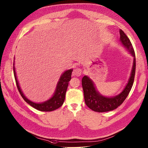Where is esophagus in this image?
<instances>
[{
	"instance_id": "esophagus-1",
	"label": "esophagus",
	"mask_w": 148,
	"mask_h": 148,
	"mask_svg": "<svg viewBox=\"0 0 148 148\" xmlns=\"http://www.w3.org/2000/svg\"><path fill=\"white\" fill-rule=\"evenodd\" d=\"M82 70L81 68H79V67H77V68L74 69L73 71V75H75V76H80L82 74Z\"/></svg>"
}]
</instances>
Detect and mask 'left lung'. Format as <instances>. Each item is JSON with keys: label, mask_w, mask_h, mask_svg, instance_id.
<instances>
[{"label": "left lung", "mask_w": 148, "mask_h": 148, "mask_svg": "<svg viewBox=\"0 0 148 148\" xmlns=\"http://www.w3.org/2000/svg\"><path fill=\"white\" fill-rule=\"evenodd\" d=\"M120 41L121 43L128 49L130 53L134 57L133 65L131 76L124 90L120 94L113 97H106L100 95L96 90L94 84L92 81V80L86 75L84 76L82 79V86L84 90V100H85L87 106L94 112H105L115 110L124 102L133 86L135 71H136L135 53L132 43L124 32L120 29Z\"/></svg>", "instance_id": "left-lung-1"}]
</instances>
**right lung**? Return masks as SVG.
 Instances as JSON below:
<instances>
[{
	"label": "right lung",
	"mask_w": 148,
	"mask_h": 148,
	"mask_svg": "<svg viewBox=\"0 0 148 148\" xmlns=\"http://www.w3.org/2000/svg\"><path fill=\"white\" fill-rule=\"evenodd\" d=\"M13 69L16 87L18 88V90L20 92V94L25 102H27L29 105H30L32 107L36 108L38 110H40L41 112H51L59 108L62 106V105L64 102L66 92L67 90V86H68L69 82L70 81V80L71 79V74L72 72H73V69L67 70L62 74L60 79V81L58 83L56 89L53 96L49 100L41 103H34L25 97L22 90L20 89L17 79H16V73L14 67V62Z\"/></svg>",
	"instance_id": "right-lung-1"
}]
</instances>
